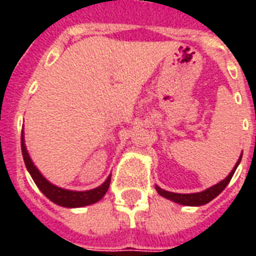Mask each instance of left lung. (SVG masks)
<instances>
[{
    "mask_svg": "<svg viewBox=\"0 0 256 256\" xmlns=\"http://www.w3.org/2000/svg\"><path fill=\"white\" fill-rule=\"evenodd\" d=\"M243 152L240 154V156H239L238 162L235 164L234 168L231 170V172L227 175L226 178L223 179V180H220L219 183H216V184H214V186L206 188L204 191L192 192V194H178V192H171V191L164 190V188H160V186H156V190L158 191V194H160V196H164V198L166 199H170L172 202L183 204V206H203V204H206V203L211 202L214 198H216V196L226 188V186L228 184L231 178H232V175H234L235 170H236V168H238L239 164H240Z\"/></svg>",
    "mask_w": 256,
    "mask_h": 256,
    "instance_id": "1",
    "label": "left lung"
}]
</instances>
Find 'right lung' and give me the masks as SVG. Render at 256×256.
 Returning a JSON list of instances; mask_svg holds the SVG:
<instances>
[{
	"label": "right lung",
	"mask_w": 256,
	"mask_h": 256,
	"mask_svg": "<svg viewBox=\"0 0 256 256\" xmlns=\"http://www.w3.org/2000/svg\"><path fill=\"white\" fill-rule=\"evenodd\" d=\"M21 148L25 166L26 168H28V171H29V174L32 175L34 183L37 184V187L42 191V194L45 195L46 198H49L52 202L58 204V206L68 207V208L88 206V204H92V203L100 200V199L104 198V195L108 192L112 175H108V178H106V180H104L100 186L96 187V188H92V190L74 191L56 186L53 183H50L49 180L41 174V171L36 168V164H33V160L30 158L29 152L26 150L24 132H22L21 136Z\"/></svg>",
	"instance_id": "obj_1"
}]
</instances>
